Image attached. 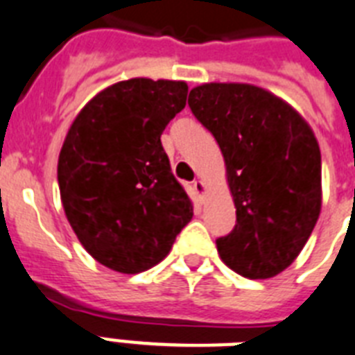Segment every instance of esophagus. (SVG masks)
Here are the masks:
<instances>
[{
	"label": "esophagus",
	"mask_w": 355,
	"mask_h": 355,
	"mask_svg": "<svg viewBox=\"0 0 355 355\" xmlns=\"http://www.w3.org/2000/svg\"><path fill=\"white\" fill-rule=\"evenodd\" d=\"M193 189H195V193H197L198 198H204V195H206V182H204V180H200V178H197V180L193 182Z\"/></svg>",
	"instance_id": "esophagus-1"
}]
</instances>
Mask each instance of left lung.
Segmentation results:
<instances>
[{
  "mask_svg": "<svg viewBox=\"0 0 355 355\" xmlns=\"http://www.w3.org/2000/svg\"><path fill=\"white\" fill-rule=\"evenodd\" d=\"M187 103L218 142L237 209L218 255L243 277H275L297 259L321 213L318 138L297 109L252 83H202Z\"/></svg>",
  "mask_w": 355,
  "mask_h": 355,
  "instance_id": "8db88e82",
  "label": "left lung"
}]
</instances>
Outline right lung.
<instances>
[{
	"label": "right lung",
	"instance_id": "1",
	"mask_svg": "<svg viewBox=\"0 0 355 355\" xmlns=\"http://www.w3.org/2000/svg\"><path fill=\"white\" fill-rule=\"evenodd\" d=\"M187 83L131 78L94 94L63 140L58 184L78 241L100 264L140 273L166 259L193 217L160 135L186 107Z\"/></svg>",
	"mask_w": 355,
	"mask_h": 355
}]
</instances>
